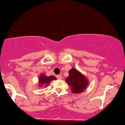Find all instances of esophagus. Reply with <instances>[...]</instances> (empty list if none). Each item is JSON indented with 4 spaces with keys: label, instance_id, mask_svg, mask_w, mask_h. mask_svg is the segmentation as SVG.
I'll use <instances>...</instances> for the list:
<instances>
[{
    "label": "esophagus",
    "instance_id": "34e87169",
    "mask_svg": "<svg viewBox=\"0 0 125 125\" xmlns=\"http://www.w3.org/2000/svg\"><path fill=\"white\" fill-rule=\"evenodd\" d=\"M56 78L58 79V80H61L62 79V76L61 75H57L56 76Z\"/></svg>",
    "mask_w": 125,
    "mask_h": 125
}]
</instances>
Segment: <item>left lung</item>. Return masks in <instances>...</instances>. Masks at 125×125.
Segmentation results:
<instances>
[{
  "label": "left lung",
  "mask_w": 125,
  "mask_h": 125,
  "mask_svg": "<svg viewBox=\"0 0 125 125\" xmlns=\"http://www.w3.org/2000/svg\"><path fill=\"white\" fill-rule=\"evenodd\" d=\"M66 81L71 86L72 92L75 94L83 92L88 85V80L86 78L74 68L69 71V76Z\"/></svg>",
  "instance_id": "left-lung-1"
}]
</instances>
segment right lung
<instances>
[{"label": "right lung", "instance_id": "add662e5", "mask_svg": "<svg viewBox=\"0 0 125 125\" xmlns=\"http://www.w3.org/2000/svg\"><path fill=\"white\" fill-rule=\"evenodd\" d=\"M56 79V78L53 76H46L44 74H42L40 76L39 81H40V84L41 85H43V84L45 85H47V84H49V83L51 81Z\"/></svg>", "mask_w": 125, "mask_h": 125}]
</instances>
